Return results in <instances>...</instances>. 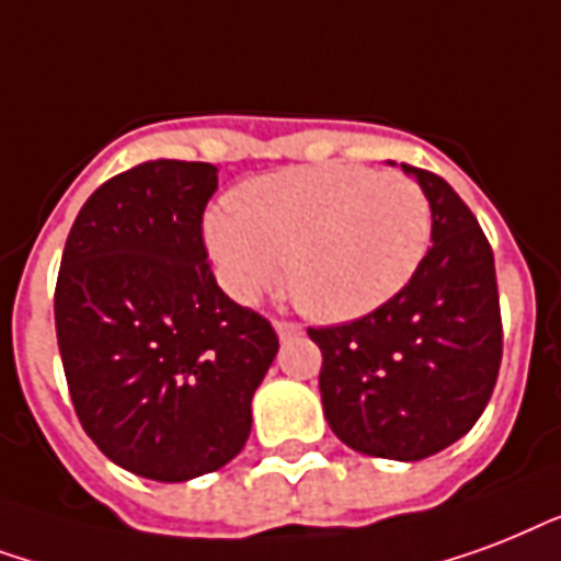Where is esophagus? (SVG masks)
<instances>
[{
    "instance_id": "obj_1",
    "label": "esophagus",
    "mask_w": 561,
    "mask_h": 561,
    "mask_svg": "<svg viewBox=\"0 0 561 561\" xmlns=\"http://www.w3.org/2000/svg\"><path fill=\"white\" fill-rule=\"evenodd\" d=\"M275 330L280 340H293V336H301V324L295 321H275Z\"/></svg>"
}]
</instances>
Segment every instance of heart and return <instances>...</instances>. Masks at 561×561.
<instances>
[{"mask_svg":"<svg viewBox=\"0 0 561 561\" xmlns=\"http://www.w3.org/2000/svg\"><path fill=\"white\" fill-rule=\"evenodd\" d=\"M433 213L407 175L363 167L284 169L254 178L204 216L221 286L257 301L280 284L321 321H351L392 301L430 249Z\"/></svg>","mask_w":561,"mask_h":561,"instance_id":"obj_1","label":"heart"}]
</instances>
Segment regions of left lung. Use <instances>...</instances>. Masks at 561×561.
Wrapping results in <instances>:
<instances>
[{
  "label": "left lung",
  "mask_w": 561,
  "mask_h": 561,
  "mask_svg": "<svg viewBox=\"0 0 561 561\" xmlns=\"http://www.w3.org/2000/svg\"><path fill=\"white\" fill-rule=\"evenodd\" d=\"M433 213L419 272L363 319L310 328L330 430L366 457H433L483 415L503 354L494 254L445 178L401 163Z\"/></svg>",
  "instance_id": "1"
}]
</instances>
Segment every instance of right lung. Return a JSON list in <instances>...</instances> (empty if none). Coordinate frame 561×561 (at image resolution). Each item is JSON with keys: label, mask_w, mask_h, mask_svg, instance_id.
<instances>
[{"label": "right lung", "mask_w": 561, "mask_h": 561, "mask_svg": "<svg viewBox=\"0 0 561 561\" xmlns=\"http://www.w3.org/2000/svg\"><path fill=\"white\" fill-rule=\"evenodd\" d=\"M219 169L146 160L72 221L55 286L69 398L104 457L158 483L228 466L277 354L260 312L221 293L202 240Z\"/></svg>", "instance_id": "right-lung-1"}]
</instances>
